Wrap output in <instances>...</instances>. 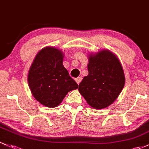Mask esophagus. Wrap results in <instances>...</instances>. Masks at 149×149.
Masks as SVG:
<instances>
[{"label": "esophagus", "instance_id": "obj_1", "mask_svg": "<svg viewBox=\"0 0 149 149\" xmlns=\"http://www.w3.org/2000/svg\"><path fill=\"white\" fill-rule=\"evenodd\" d=\"M81 79H82V77H77L75 79V81H76V82L79 84V83H80V81H81Z\"/></svg>", "mask_w": 149, "mask_h": 149}]
</instances>
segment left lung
<instances>
[{"label": "left lung", "instance_id": "8db88e82", "mask_svg": "<svg viewBox=\"0 0 149 149\" xmlns=\"http://www.w3.org/2000/svg\"><path fill=\"white\" fill-rule=\"evenodd\" d=\"M89 74L79 84V92L95 109L107 108L118 98L125 84L122 65L115 54L103 49L89 54Z\"/></svg>", "mask_w": 149, "mask_h": 149}]
</instances>
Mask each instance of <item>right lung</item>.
Returning <instances> with one entry per match:
<instances>
[{
	"label": "right lung",
	"instance_id": "right-lung-1",
	"mask_svg": "<svg viewBox=\"0 0 149 149\" xmlns=\"http://www.w3.org/2000/svg\"><path fill=\"white\" fill-rule=\"evenodd\" d=\"M64 54L55 47H45L37 54L28 75V84L34 98L44 106H58L77 84L63 66Z\"/></svg>",
	"mask_w": 149,
	"mask_h": 149
}]
</instances>
